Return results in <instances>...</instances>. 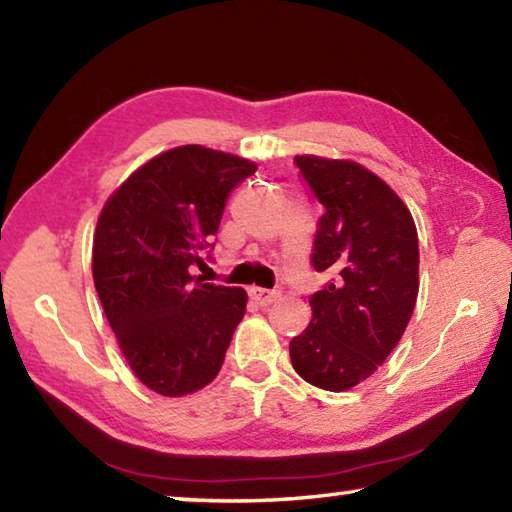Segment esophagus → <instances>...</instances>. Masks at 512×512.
Returning <instances> with one entry per match:
<instances>
[{
    "label": "esophagus",
    "mask_w": 512,
    "mask_h": 512,
    "mask_svg": "<svg viewBox=\"0 0 512 512\" xmlns=\"http://www.w3.org/2000/svg\"><path fill=\"white\" fill-rule=\"evenodd\" d=\"M250 298H253L259 307H268V305H273L277 298H280V291H268V289L253 287L250 289Z\"/></svg>",
    "instance_id": "esophagus-1"
}]
</instances>
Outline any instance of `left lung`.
<instances>
[{
	"instance_id": "left-lung-1",
	"label": "left lung",
	"mask_w": 512,
	"mask_h": 512,
	"mask_svg": "<svg viewBox=\"0 0 512 512\" xmlns=\"http://www.w3.org/2000/svg\"><path fill=\"white\" fill-rule=\"evenodd\" d=\"M323 205L311 266L329 271L309 298L311 323L289 343L298 375L341 393L368 379L400 343L418 300V230L409 207L375 173L350 160L298 155Z\"/></svg>"
}]
</instances>
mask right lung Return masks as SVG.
Returning a JSON list of instances; mask_svg holds the SVG:
<instances>
[{
	"mask_svg": "<svg viewBox=\"0 0 512 512\" xmlns=\"http://www.w3.org/2000/svg\"><path fill=\"white\" fill-rule=\"evenodd\" d=\"M257 167L198 144L160 153L108 198L92 246L101 307L146 388L183 397L219 375L246 291L203 282L228 196Z\"/></svg>",
	"mask_w": 512,
	"mask_h": 512,
	"instance_id": "add662e5",
	"label": "right lung"
}]
</instances>
